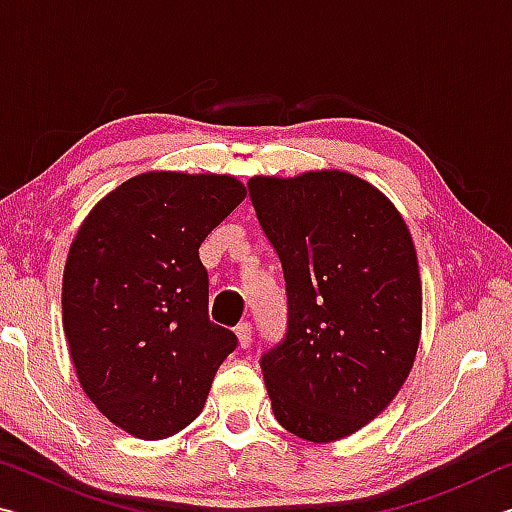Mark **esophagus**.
Here are the masks:
<instances>
[{
    "instance_id": "obj_1",
    "label": "esophagus",
    "mask_w": 512,
    "mask_h": 512,
    "mask_svg": "<svg viewBox=\"0 0 512 512\" xmlns=\"http://www.w3.org/2000/svg\"><path fill=\"white\" fill-rule=\"evenodd\" d=\"M237 336L241 348H248V345L253 343V323H250V320H241L237 325Z\"/></svg>"
}]
</instances>
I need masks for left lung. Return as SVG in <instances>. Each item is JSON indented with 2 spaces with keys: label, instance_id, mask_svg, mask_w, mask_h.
Instances as JSON below:
<instances>
[{
  "label": "left lung",
  "instance_id": "obj_1",
  "mask_svg": "<svg viewBox=\"0 0 512 512\" xmlns=\"http://www.w3.org/2000/svg\"><path fill=\"white\" fill-rule=\"evenodd\" d=\"M280 257L287 329L259 357L275 420L329 443L391 404L420 341L418 257L400 212L343 171L248 183Z\"/></svg>",
  "mask_w": 512,
  "mask_h": 512
}]
</instances>
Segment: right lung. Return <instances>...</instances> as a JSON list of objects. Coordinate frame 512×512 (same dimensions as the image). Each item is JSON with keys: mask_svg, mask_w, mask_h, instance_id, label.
<instances>
[{"mask_svg": "<svg viewBox=\"0 0 512 512\" xmlns=\"http://www.w3.org/2000/svg\"><path fill=\"white\" fill-rule=\"evenodd\" d=\"M232 176L151 171L94 207L69 248L63 327L85 395L137 438L185 429L237 348L207 314L205 237L244 201Z\"/></svg>", "mask_w": 512, "mask_h": 512, "instance_id": "obj_1", "label": "right lung"}]
</instances>
